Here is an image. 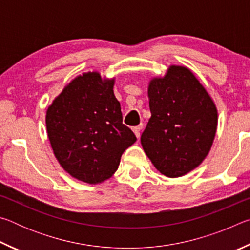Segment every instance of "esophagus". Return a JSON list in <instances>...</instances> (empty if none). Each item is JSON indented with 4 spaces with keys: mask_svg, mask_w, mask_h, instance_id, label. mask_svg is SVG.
Returning a JSON list of instances; mask_svg holds the SVG:
<instances>
[{
    "mask_svg": "<svg viewBox=\"0 0 250 250\" xmlns=\"http://www.w3.org/2000/svg\"><path fill=\"white\" fill-rule=\"evenodd\" d=\"M132 130H133V132H134V134H135V137H137L138 139L140 138V131H141V126H140V125H138V126H134V128H133Z\"/></svg>",
    "mask_w": 250,
    "mask_h": 250,
    "instance_id": "34e87169",
    "label": "esophagus"
}]
</instances>
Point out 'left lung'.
I'll return each instance as SVG.
<instances>
[{"instance_id":"8db88e82","label":"left lung","mask_w":250,"mask_h":250,"mask_svg":"<svg viewBox=\"0 0 250 250\" xmlns=\"http://www.w3.org/2000/svg\"><path fill=\"white\" fill-rule=\"evenodd\" d=\"M151 118L141 135L147 158L160 173L180 177L204 161L217 129V109L188 67L172 65L147 88Z\"/></svg>"}]
</instances>
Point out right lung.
Returning <instances> with one entry per match:
<instances>
[{
	"instance_id": "add662e5",
	"label": "right lung",
	"mask_w": 250,
	"mask_h": 250,
	"mask_svg": "<svg viewBox=\"0 0 250 250\" xmlns=\"http://www.w3.org/2000/svg\"><path fill=\"white\" fill-rule=\"evenodd\" d=\"M115 78L98 71L79 75L67 84L46 111L48 139L64 170L82 182L98 184L118 170L121 155L137 141L122 124Z\"/></svg>"
}]
</instances>
